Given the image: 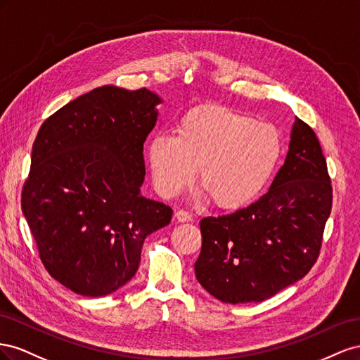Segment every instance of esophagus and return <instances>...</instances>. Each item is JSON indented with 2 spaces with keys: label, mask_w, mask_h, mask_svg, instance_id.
<instances>
[{
  "label": "esophagus",
  "mask_w": 360,
  "mask_h": 360,
  "mask_svg": "<svg viewBox=\"0 0 360 360\" xmlns=\"http://www.w3.org/2000/svg\"><path fill=\"white\" fill-rule=\"evenodd\" d=\"M174 219H176L179 223H187V221H191L193 217L187 212V211H176L174 212Z\"/></svg>",
  "instance_id": "34e87169"
}]
</instances>
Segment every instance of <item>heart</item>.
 <instances>
[{"label":"heart","instance_id":"heart-1","mask_svg":"<svg viewBox=\"0 0 360 360\" xmlns=\"http://www.w3.org/2000/svg\"><path fill=\"white\" fill-rule=\"evenodd\" d=\"M283 153V137L271 123L256 122L221 105L193 108L176 136L160 132L149 143L153 186L174 198L196 178L203 198L221 210L237 211L269 187Z\"/></svg>","mask_w":360,"mask_h":360}]
</instances>
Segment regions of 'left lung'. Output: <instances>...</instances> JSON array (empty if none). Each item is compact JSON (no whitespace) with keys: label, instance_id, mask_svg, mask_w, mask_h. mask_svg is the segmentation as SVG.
<instances>
[{"label":"left lung","instance_id":"1","mask_svg":"<svg viewBox=\"0 0 360 360\" xmlns=\"http://www.w3.org/2000/svg\"><path fill=\"white\" fill-rule=\"evenodd\" d=\"M332 186L315 132L295 117L270 190L232 214L200 220L199 283L224 303H258L304 277L320 255Z\"/></svg>","mask_w":360,"mask_h":360}]
</instances>
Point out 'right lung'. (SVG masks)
I'll use <instances>...</instances> for the list:
<instances>
[{"label":"right lung","mask_w":360,"mask_h":360,"mask_svg":"<svg viewBox=\"0 0 360 360\" xmlns=\"http://www.w3.org/2000/svg\"><path fill=\"white\" fill-rule=\"evenodd\" d=\"M161 102L148 89L102 86L37 132L20 205L45 269L79 295L129 282L145 238L172 220L170 207L141 194L143 143Z\"/></svg>","instance_id":"obj_1"}]
</instances>
